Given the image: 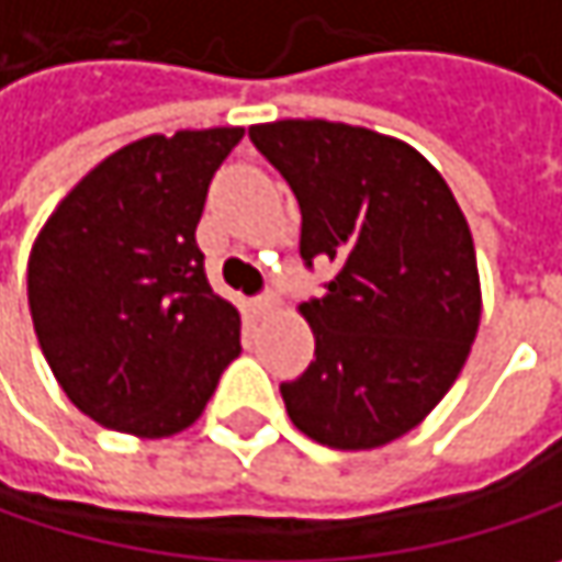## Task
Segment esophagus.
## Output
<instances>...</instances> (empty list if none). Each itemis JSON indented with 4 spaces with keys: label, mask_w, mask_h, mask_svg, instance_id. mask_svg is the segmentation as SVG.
I'll return each mask as SVG.
<instances>
[{
    "label": "esophagus",
    "mask_w": 562,
    "mask_h": 562,
    "mask_svg": "<svg viewBox=\"0 0 562 562\" xmlns=\"http://www.w3.org/2000/svg\"><path fill=\"white\" fill-rule=\"evenodd\" d=\"M277 305H280V299H277V292H270V289H267V292H260V295L254 299V308H257L260 315H270Z\"/></svg>",
    "instance_id": "esophagus-1"
}]
</instances>
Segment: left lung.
Masks as SVG:
<instances>
[{"mask_svg":"<svg viewBox=\"0 0 562 562\" xmlns=\"http://www.w3.org/2000/svg\"><path fill=\"white\" fill-rule=\"evenodd\" d=\"M302 212L299 254L337 263L302 302L315 360L282 383L292 425L334 450L412 431L460 376L480 328L470 225L443 177L408 144L340 122L250 128Z\"/></svg>","mask_w":562,"mask_h":562,"instance_id":"obj_1","label":"left lung"}]
</instances>
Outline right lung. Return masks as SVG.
<instances>
[{
  "label": "right lung",
  "mask_w": 562,
  "mask_h": 562,
  "mask_svg": "<svg viewBox=\"0 0 562 562\" xmlns=\"http://www.w3.org/2000/svg\"><path fill=\"white\" fill-rule=\"evenodd\" d=\"M240 128L150 134L105 157L37 234L27 305L67 398L112 431L189 428L240 353L195 225Z\"/></svg>",
  "instance_id": "right-lung-1"
}]
</instances>
